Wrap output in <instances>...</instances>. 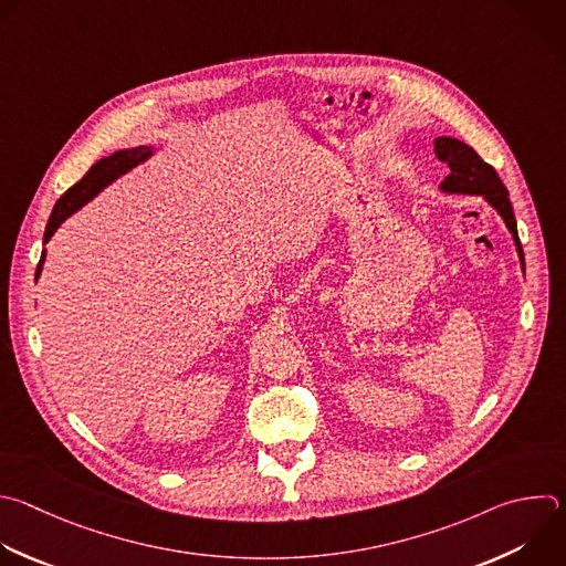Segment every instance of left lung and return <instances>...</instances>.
I'll return each instance as SVG.
<instances>
[{
    "label": "left lung",
    "mask_w": 566,
    "mask_h": 566,
    "mask_svg": "<svg viewBox=\"0 0 566 566\" xmlns=\"http://www.w3.org/2000/svg\"><path fill=\"white\" fill-rule=\"evenodd\" d=\"M436 155H438V159L447 161L451 168V172L440 184V191L451 193V196H482L500 213L506 229L511 231L515 251L520 255V264L524 269V253H522V244L517 238L513 207L509 200L506 186L497 177L495 168L491 164H486L469 144H464L455 137H438Z\"/></svg>",
    "instance_id": "obj_1"
}]
</instances>
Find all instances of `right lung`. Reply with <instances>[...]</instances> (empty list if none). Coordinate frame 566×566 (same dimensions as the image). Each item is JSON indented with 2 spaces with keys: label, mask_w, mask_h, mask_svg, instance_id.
I'll return each instance as SVG.
<instances>
[{
  "label": "right lung",
  "mask_w": 566,
  "mask_h": 566,
  "mask_svg": "<svg viewBox=\"0 0 566 566\" xmlns=\"http://www.w3.org/2000/svg\"><path fill=\"white\" fill-rule=\"evenodd\" d=\"M153 155V146H137V148H124V150H115L113 155L108 157H102L99 161H95L88 172L77 181L73 184L69 191L57 200L51 218H49V224H46V231H44V244L53 238V233L60 229V224L71 218L77 209H82L86 202H91L102 188H106L111 181H115L119 175L128 172L130 168H135L137 164L146 161L148 157ZM46 260V251L42 253V260L38 264V273H35V280L40 277L42 273V264Z\"/></svg>",
  "instance_id": "add662e5"
}]
</instances>
